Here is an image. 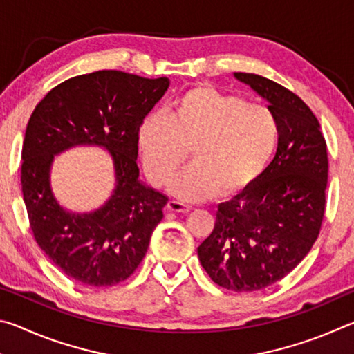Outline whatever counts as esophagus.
I'll return each instance as SVG.
<instances>
[{"mask_svg":"<svg viewBox=\"0 0 354 354\" xmlns=\"http://www.w3.org/2000/svg\"><path fill=\"white\" fill-rule=\"evenodd\" d=\"M167 209L171 212H181V214H187L190 212V206L189 205H184L181 201H175V200H170L169 205H167Z\"/></svg>","mask_w":354,"mask_h":354,"instance_id":"1","label":"esophagus"}]
</instances>
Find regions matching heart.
Returning <instances> with one entry per match:
<instances>
[{
    "mask_svg": "<svg viewBox=\"0 0 354 354\" xmlns=\"http://www.w3.org/2000/svg\"><path fill=\"white\" fill-rule=\"evenodd\" d=\"M278 122L261 104L200 84L179 95L169 115L151 112L137 129L143 171L165 185L187 158L192 162L171 183L183 200L242 194L266 170L277 149Z\"/></svg>",
    "mask_w": 354,
    "mask_h": 354,
    "instance_id": "1",
    "label": "heart"
}]
</instances>
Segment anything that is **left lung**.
I'll use <instances>...</instances> for the list:
<instances>
[{"mask_svg":"<svg viewBox=\"0 0 354 354\" xmlns=\"http://www.w3.org/2000/svg\"><path fill=\"white\" fill-rule=\"evenodd\" d=\"M234 76L268 103L279 128L278 148L247 190L218 205L198 259L215 284L254 292L289 274L319 237L328 153L319 120L301 98L259 75Z\"/></svg>","mask_w":354,"mask_h":354,"instance_id":"obj_1","label":"left lung"}]
</instances>
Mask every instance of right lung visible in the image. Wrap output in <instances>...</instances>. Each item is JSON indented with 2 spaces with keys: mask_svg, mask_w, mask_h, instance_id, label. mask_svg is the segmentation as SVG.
<instances>
[{
  "mask_svg": "<svg viewBox=\"0 0 354 354\" xmlns=\"http://www.w3.org/2000/svg\"><path fill=\"white\" fill-rule=\"evenodd\" d=\"M169 77L148 80L117 70L70 77L35 106L21 149V190L41 251L77 283L107 287L139 267L169 198L139 179L137 129L164 97ZM80 145L111 154L116 189L93 213H71L50 190L54 156Z\"/></svg>",
  "mask_w": 354,
  "mask_h": 354,
  "instance_id": "right-lung-1",
  "label": "right lung"
}]
</instances>
